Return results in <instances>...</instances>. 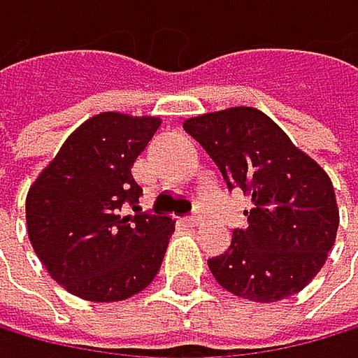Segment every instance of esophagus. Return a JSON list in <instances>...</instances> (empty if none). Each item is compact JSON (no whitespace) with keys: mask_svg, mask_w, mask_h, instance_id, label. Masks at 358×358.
I'll use <instances>...</instances> for the list:
<instances>
[{"mask_svg":"<svg viewBox=\"0 0 358 358\" xmlns=\"http://www.w3.org/2000/svg\"><path fill=\"white\" fill-rule=\"evenodd\" d=\"M185 223L191 225V227H195V225L201 223V217H199V215H189V217H185Z\"/></svg>","mask_w":358,"mask_h":358,"instance_id":"34e87169","label":"esophagus"}]
</instances>
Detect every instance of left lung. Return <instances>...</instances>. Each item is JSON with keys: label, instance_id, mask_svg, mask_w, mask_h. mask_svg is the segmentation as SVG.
I'll use <instances>...</instances> for the list:
<instances>
[{"label": "left lung", "instance_id": "obj_1", "mask_svg": "<svg viewBox=\"0 0 358 358\" xmlns=\"http://www.w3.org/2000/svg\"><path fill=\"white\" fill-rule=\"evenodd\" d=\"M195 137L221 169L227 189L249 193L247 227L208 259L227 292L273 303L301 292L318 275L339 225L335 191L327 171L253 107H231L189 117Z\"/></svg>", "mask_w": 358, "mask_h": 358}]
</instances>
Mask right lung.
<instances>
[{"instance_id":"add662e5","label":"right lung","mask_w":358,"mask_h":358,"mask_svg":"<svg viewBox=\"0 0 358 358\" xmlns=\"http://www.w3.org/2000/svg\"><path fill=\"white\" fill-rule=\"evenodd\" d=\"M159 127V117L94 115L31 185L25 199L31 247L71 294L124 301L157 277L176 221L141 210L143 189L131 169Z\"/></svg>"}]
</instances>
